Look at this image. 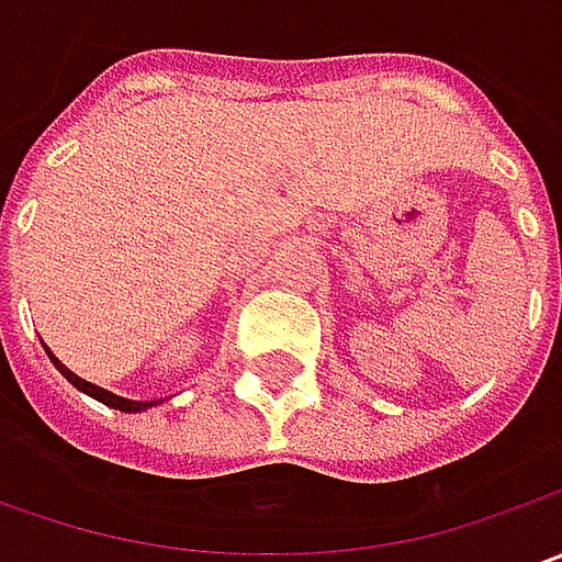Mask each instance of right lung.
<instances>
[{
	"mask_svg": "<svg viewBox=\"0 0 562 562\" xmlns=\"http://www.w3.org/2000/svg\"><path fill=\"white\" fill-rule=\"evenodd\" d=\"M46 347V344H43ZM46 353L53 359V366L61 372V375L68 378L71 384H75L77 391H83L87 397L99 400V403H105V406H112V409H121V413H143V409H149V406H156V403H162V400H127V397H119V394H112V391H105V387H99L93 381H83L80 375H75L68 366H61V359L55 357L53 350L46 347Z\"/></svg>",
	"mask_w": 562,
	"mask_h": 562,
	"instance_id": "add662e5",
	"label": "right lung"
}]
</instances>
